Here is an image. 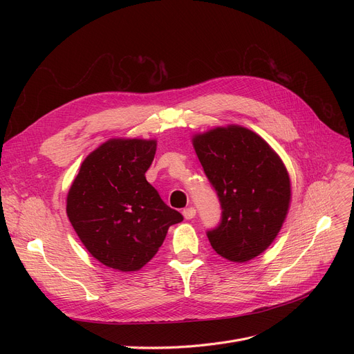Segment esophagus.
<instances>
[{
  "label": "esophagus",
  "mask_w": 354,
  "mask_h": 354,
  "mask_svg": "<svg viewBox=\"0 0 354 354\" xmlns=\"http://www.w3.org/2000/svg\"><path fill=\"white\" fill-rule=\"evenodd\" d=\"M182 214H183L185 219H192V218L196 215V209H195L194 207H189V208H185V209L182 211Z\"/></svg>",
  "instance_id": "1"
}]
</instances>
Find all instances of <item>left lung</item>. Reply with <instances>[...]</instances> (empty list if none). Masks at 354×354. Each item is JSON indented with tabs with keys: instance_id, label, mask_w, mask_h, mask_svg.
Instances as JSON below:
<instances>
[{
	"instance_id": "8db88e82",
	"label": "left lung",
	"mask_w": 354,
	"mask_h": 354,
	"mask_svg": "<svg viewBox=\"0 0 354 354\" xmlns=\"http://www.w3.org/2000/svg\"><path fill=\"white\" fill-rule=\"evenodd\" d=\"M195 152L221 203L212 248L244 263L266 251L280 232L290 205V178L268 143L241 126L216 127L194 138Z\"/></svg>"
}]
</instances>
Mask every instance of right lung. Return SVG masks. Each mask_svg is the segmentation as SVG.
Masks as SVG:
<instances>
[{
	"mask_svg": "<svg viewBox=\"0 0 354 354\" xmlns=\"http://www.w3.org/2000/svg\"><path fill=\"white\" fill-rule=\"evenodd\" d=\"M155 140L113 139L82 163L67 195V216L88 252L106 267L140 270L183 216L146 180Z\"/></svg>",
	"mask_w": 354,
	"mask_h": 354,
	"instance_id": "1",
	"label": "right lung"
}]
</instances>
